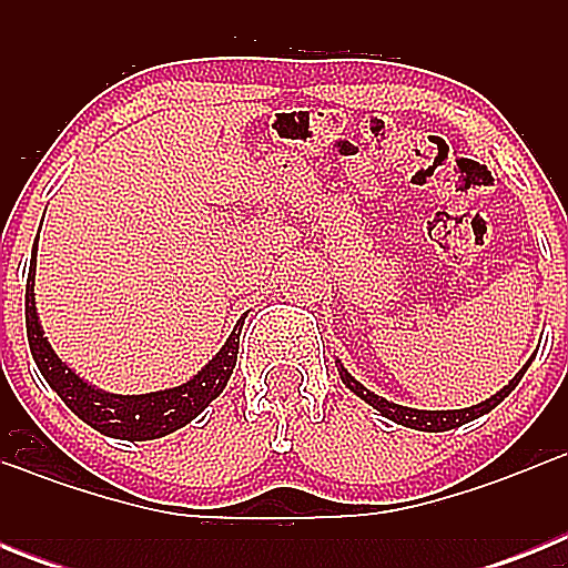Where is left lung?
I'll return each instance as SVG.
<instances>
[{
	"instance_id": "1",
	"label": "left lung",
	"mask_w": 568,
	"mask_h": 568,
	"mask_svg": "<svg viewBox=\"0 0 568 568\" xmlns=\"http://www.w3.org/2000/svg\"><path fill=\"white\" fill-rule=\"evenodd\" d=\"M529 364H531V358L520 366V373L515 375V378H511L509 384L500 389V393H495L491 398L480 400V404H475V406H466V409H413V406L393 404V400H386V398H381V395L369 393V389H366L361 381H355L353 375L346 373L344 364L335 358L341 381H344L349 393H355L361 400H366V404L373 406V409H378L384 418L395 420V424H400V426H409V429H420V433H446V429H455V426H464V424H469V420L480 418V415L491 413V409H495L500 400L509 398V393L520 384V378H524V373L529 369Z\"/></svg>"
}]
</instances>
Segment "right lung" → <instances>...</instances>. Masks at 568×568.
<instances>
[{
	"mask_svg": "<svg viewBox=\"0 0 568 568\" xmlns=\"http://www.w3.org/2000/svg\"><path fill=\"white\" fill-rule=\"evenodd\" d=\"M37 247L39 244H33V253H30L33 261H30L28 287H24V324H28L30 355L37 361L39 373L48 381L50 389L70 406V413L79 415L84 424L108 435V438L155 440L187 426L224 393V386L235 369V358H239V335L244 327V318L235 324V329L224 341L222 349L213 355V361H207L193 378L179 386H170V389L144 395H113L79 378L44 338L42 321L37 313V293H33Z\"/></svg>",
	"mask_w": 568,
	"mask_h": 568,
	"instance_id": "1",
	"label": "right lung"
}]
</instances>
